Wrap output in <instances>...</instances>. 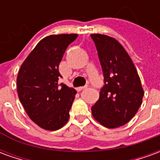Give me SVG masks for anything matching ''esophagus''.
<instances>
[{"label":"esophagus","mask_w":160,"mask_h":160,"mask_svg":"<svg viewBox=\"0 0 160 160\" xmlns=\"http://www.w3.org/2000/svg\"><path fill=\"white\" fill-rule=\"evenodd\" d=\"M85 88H87V86H84V87H77L76 90L78 91V92H80V91H82L83 89H85Z\"/></svg>","instance_id":"1"}]
</instances>
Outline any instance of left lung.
I'll return each mask as SVG.
<instances>
[{"label":"left lung","instance_id":"8db88e82","mask_svg":"<svg viewBox=\"0 0 160 160\" xmlns=\"http://www.w3.org/2000/svg\"><path fill=\"white\" fill-rule=\"evenodd\" d=\"M104 73L99 98L92 114L109 128L128 122L142 103L144 92L132 60L117 40L101 34H92Z\"/></svg>","mask_w":160,"mask_h":160}]
</instances>
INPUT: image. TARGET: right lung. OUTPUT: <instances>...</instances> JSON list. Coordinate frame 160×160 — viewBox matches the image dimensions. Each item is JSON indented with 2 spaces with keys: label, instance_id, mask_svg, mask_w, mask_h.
<instances>
[{
  "label": "right lung",
  "instance_id": "add662e5",
  "mask_svg": "<svg viewBox=\"0 0 160 160\" xmlns=\"http://www.w3.org/2000/svg\"><path fill=\"white\" fill-rule=\"evenodd\" d=\"M77 34L50 35L40 41L20 67L18 95L29 118L46 130H57L69 118L76 91L58 84L59 64Z\"/></svg>",
  "mask_w": 160,
  "mask_h": 160
}]
</instances>
